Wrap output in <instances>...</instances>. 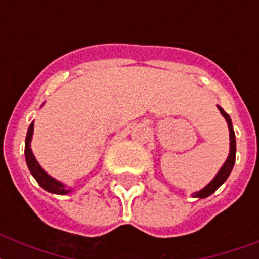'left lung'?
Wrapping results in <instances>:
<instances>
[{
    "instance_id": "left-lung-1",
    "label": "left lung",
    "mask_w": 259,
    "mask_h": 259,
    "mask_svg": "<svg viewBox=\"0 0 259 259\" xmlns=\"http://www.w3.org/2000/svg\"><path fill=\"white\" fill-rule=\"evenodd\" d=\"M218 109L221 110L222 115L226 118V121L229 123V130H230V154L229 158H227V161L225 162V165L222 166L221 170L218 172V175L215 176L211 183H209L204 189H201L199 192H196L193 196L195 197H200V199H204V197L209 196V195H212L215 191H217L219 187H221L226 180H227V177L230 176V173L233 170L234 168V162H235V152H237V141H235V133H234L233 130V123H231V118L227 113H226L225 110L222 109L221 106H218Z\"/></svg>"
}]
</instances>
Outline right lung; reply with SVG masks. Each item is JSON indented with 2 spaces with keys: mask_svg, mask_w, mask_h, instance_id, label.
I'll list each match as a JSON object with an SVG mask.
<instances>
[{
  "mask_svg": "<svg viewBox=\"0 0 259 259\" xmlns=\"http://www.w3.org/2000/svg\"><path fill=\"white\" fill-rule=\"evenodd\" d=\"M32 134H33V122L30 123L25 138V160L26 165L29 168L30 173L33 175V177L36 179L38 185H40L41 188L46 189V191H48V192L51 193H56V195H66V193L70 192V188H67L66 185H63L62 183H59V181H56L51 176H48V175L41 169V166L38 165V162L36 161V158H34L33 153H32V149H30Z\"/></svg>",
  "mask_w": 259,
  "mask_h": 259,
  "instance_id": "right-lung-1",
  "label": "right lung"
}]
</instances>
